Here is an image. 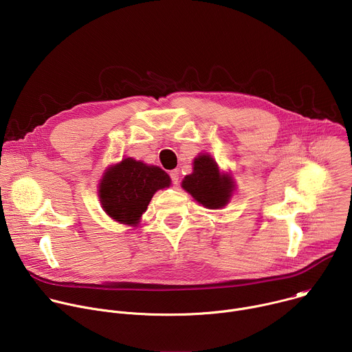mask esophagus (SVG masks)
Segmentation results:
<instances>
[{
	"label": "esophagus",
	"mask_w": 352,
	"mask_h": 352,
	"mask_svg": "<svg viewBox=\"0 0 352 352\" xmlns=\"http://www.w3.org/2000/svg\"><path fill=\"white\" fill-rule=\"evenodd\" d=\"M170 177H171V181H173L174 185H178V184H179V173H178V170H173V171L170 173Z\"/></svg>",
	"instance_id": "34e87169"
}]
</instances>
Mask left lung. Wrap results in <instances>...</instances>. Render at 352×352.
I'll list each match as a JSON object with an SVG mask.
<instances>
[{
  "label": "left lung",
  "instance_id": "8db88e82",
  "mask_svg": "<svg viewBox=\"0 0 352 352\" xmlns=\"http://www.w3.org/2000/svg\"><path fill=\"white\" fill-rule=\"evenodd\" d=\"M181 185L208 209L224 208L235 188L232 177L221 174L210 155L197 156L193 160V173L186 175Z\"/></svg>",
  "mask_w": 352,
  "mask_h": 352
}]
</instances>
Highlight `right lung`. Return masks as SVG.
Here are the masks:
<instances>
[{"instance_id":"right-lung-1","label":"right lung","mask_w":352,"mask_h":352,"mask_svg":"<svg viewBox=\"0 0 352 352\" xmlns=\"http://www.w3.org/2000/svg\"><path fill=\"white\" fill-rule=\"evenodd\" d=\"M170 182L160 167L126 157L106 170L98 184L100 204L113 220L135 227L153 195Z\"/></svg>"}]
</instances>
